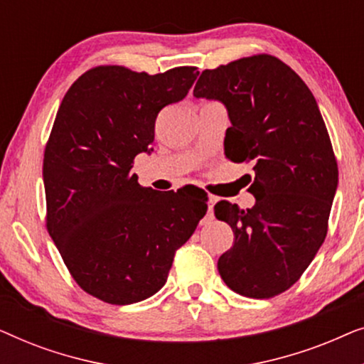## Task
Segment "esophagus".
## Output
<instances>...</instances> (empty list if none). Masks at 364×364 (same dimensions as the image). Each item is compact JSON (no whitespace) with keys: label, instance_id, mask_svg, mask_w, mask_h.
<instances>
[{"label":"esophagus","instance_id":"34e87169","mask_svg":"<svg viewBox=\"0 0 364 364\" xmlns=\"http://www.w3.org/2000/svg\"><path fill=\"white\" fill-rule=\"evenodd\" d=\"M215 202H217L215 197H208V212H207V217H205L207 222L213 220V205H215Z\"/></svg>","mask_w":364,"mask_h":364}]
</instances>
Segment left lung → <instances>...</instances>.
I'll return each mask as SVG.
<instances>
[{
	"mask_svg": "<svg viewBox=\"0 0 364 364\" xmlns=\"http://www.w3.org/2000/svg\"><path fill=\"white\" fill-rule=\"evenodd\" d=\"M193 96L220 101L232 126L225 156L253 162L247 210L220 200L218 220L233 247L218 258L225 285L248 298H272L303 275L328 232L338 164L313 94L290 66L270 54L205 69Z\"/></svg>",
	"mask_w": 364,
	"mask_h": 364,
	"instance_id": "obj_1",
	"label": "left lung"
}]
</instances>
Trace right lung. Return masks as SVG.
<instances>
[{"label": "right lung", "instance_id": "right-lung-1", "mask_svg": "<svg viewBox=\"0 0 364 364\" xmlns=\"http://www.w3.org/2000/svg\"><path fill=\"white\" fill-rule=\"evenodd\" d=\"M198 76L124 66L89 69L58 109L43 161L46 227L84 291L131 305L166 285L173 255L207 212L197 188L139 186L134 159L151 152L157 114L182 101Z\"/></svg>", "mask_w": 364, "mask_h": 364}]
</instances>
